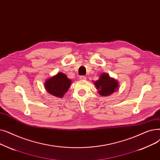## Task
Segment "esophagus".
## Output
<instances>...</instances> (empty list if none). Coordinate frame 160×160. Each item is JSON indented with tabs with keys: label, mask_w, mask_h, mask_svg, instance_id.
Returning <instances> with one entry per match:
<instances>
[{
	"label": "esophagus",
	"mask_w": 160,
	"mask_h": 160,
	"mask_svg": "<svg viewBox=\"0 0 160 160\" xmlns=\"http://www.w3.org/2000/svg\"><path fill=\"white\" fill-rule=\"evenodd\" d=\"M79 79H80L81 80H85V79H87V78L85 77V76H84V75H82V76H80Z\"/></svg>",
	"instance_id": "34e87169"
}]
</instances>
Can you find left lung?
I'll list each match as a JSON object with an SVG mask.
<instances>
[{"label": "left lung", "mask_w": 160, "mask_h": 160, "mask_svg": "<svg viewBox=\"0 0 160 160\" xmlns=\"http://www.w3.org/2000/svg\"><path fill=\"white\" fill-rule=\"evenodd\" d=\"M94 85L98 90V93L102 96H110L118 89V82L109 77V74L103 73L100 79L95 81Z\"/></svg>", "instance_id": "obj_1"}]
</instances>
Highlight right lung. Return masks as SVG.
<instances>
[{
	"mask_svg": "<svg viewBox=\"0 0 160 160\" xmlns=\"http://www.w3.org/2000/svg\"><path fill=\"white\" fill-rule=\"evenodd\" d=\"M72 83L71 79L62 72L48 79L45 82V87L48 92L54 96L62 98L68 92Z\"/></svg>",
	"mask_w": 160,
	"mask_h": 160,
	"instance_id": "1",
	"label": "right lung"
}]
</instances>
